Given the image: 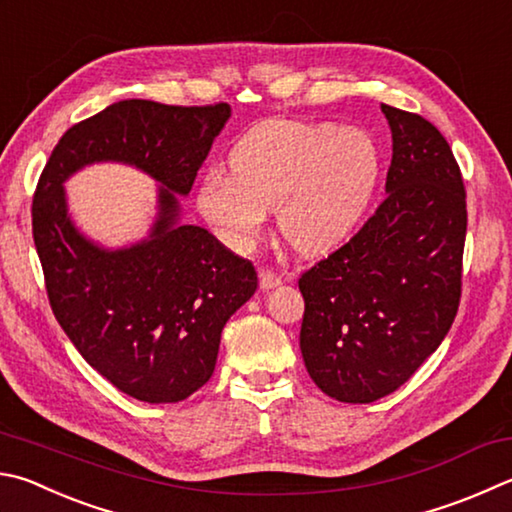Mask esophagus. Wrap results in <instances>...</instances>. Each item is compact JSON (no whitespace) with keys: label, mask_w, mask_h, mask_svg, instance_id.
I'll list each match as a JSON object with an SVG mask.
<instances>
[{"label":"esophagus","mask_w":512,"mask_h":512,"mask_svg":"<svg viewBox=\"0 0 512 512\" xmlns=\"http://www.w3.org/2000/svg\"><path fill=\"white\" fill-rule=\"evenodd\" d=\"M284 282L282 275H277L275 271H262L259 273V286L264 288V291H271V288H277Z\"/></svg>","instance_id":"obj_1"}]
</instances>
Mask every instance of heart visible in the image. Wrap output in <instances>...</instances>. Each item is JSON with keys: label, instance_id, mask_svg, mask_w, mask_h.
Returning <instances> with one entry per match:
<instances>
[{"label": "heart", "instance_id": "obj_1", "mask_svg": "<svg viewBox=\"0 0 512 512\" xmlns=\"http://www.w3.org/2000/svg\"><path fill=\"white\" fill-rule=\"evenodd\" d=\"M230 174L212 170L197 203L235 248L262 235L277 208L282 237L302 255L340 248L376 197L383 156L360 127L273 118L255 125L230 152Z\"/></svg>", "mask_w": 512, "mask_h": 512}]
</instances>
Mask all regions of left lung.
<instances>
[{
	"label": "left lung",
	"instance_id": "left-lung-1",
	"mask_svg": "<svg viewBox=\"0 0 512 512\" xmlns=\"http://www.w3.org/2000/svg\"><path fill=\"white\" fill-rule=\"evenodd\" d=\"M392 129L385 201L349 244L300 277L306 371L340 403H374L439 349L461 297L466 190L448 141L410 111Z\"/></svg>",
	"mask_w": 512,
	"mask_h": 512
}]
</instances>
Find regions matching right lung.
<instances>
[{
    "label": "right lung",
    "instance_id": "add662e5",
    "mask_svg": "<svg viewBox=\"0 0 512 512\" xmlns=\"http://www.w3.org/2000/svg\"><path fill=\"white\" fill-rule=\"evenodd\" d=\"M228 118L226 102H114L60 138L37 183L33 239L55 318L136 401L179 403L206 385L221 331L257 288L253 264L181 221V197ZM94 162L132 164L160 183L155 224L136 245L107 249L70 219L63 183Z\"/></svg>",
    "mask_w": 512,
    "mask_h": 512
}]
</instances>
